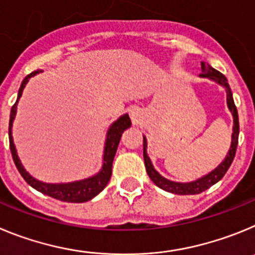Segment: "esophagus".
<instances>
[{"label":"esophagus","mask_w":255,"mask_h":255,"mask_svg":"<svg viewBox=\"0 0 255 255\" xmlns=\"http://www.w3.org/2000/svg\"><path fill=\"white\" fill-rule=\"evenodd\" d=\"M129 117L130 119H132L133 125H137V123H139V121H141L142 118V113H141V109L137 107H133L129 109Z\"/></svg>","instance_id":"34e87169"}]
</instances>
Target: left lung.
Listing matches in <instances>:
<instances>
[{"instance_id": "8db88e82", "label": "left lung", "mask_w": 255, "mask_h": 255, "mask_svg": "<svg viewBox=\"0 0 255 255\" xmlns=\"http://www.w3.org/2000/svg\"><path fill=\"white\" fill-rule=\"evenodd\" d=\"M201 68H202V73L199 75V76L207 77V79L213 80V81L217 82V84H220L221 86H224V88L226 89V95H228V107L229 109H230L231 113H233L234 127H233V136H231V146L224 161H222L221 164L215 169V170L208 173L207 175L197 179V180H194V182H190V183L171 182V180H169V179L160 175V174L153 169L152 162H151L150 157L147 156V141H146V137H143L144 166H146V171H147L150 179L155 183L156 185H157V187L161 188V189L166 190V192H170V193H174V194H180V196H187V194H199L202 193V192H205V190L208 189L210 187H212L213 184H216L219 180H221V179L224 178L225 174H226V171H228L229 167H230L234 157H235L236 147H238V138H239V117H238V111H236L235 103H234V99H233V93H231V89H230V85H229L228 82V79H226L221 72H219L217 70L211 67V66L208 65V63H206V62H202Z\"/></svg>"}]
</instances>
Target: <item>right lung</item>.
<instances>
[{"label":"right lung","instance_id":"obj_1","mask_svg":"<svg viewBox=\"0 0 255 255\" xmlns=\"http://www.w3.org/2000/svg\"><path fill=\"white\" fill-rule=\"evenodd\" d=\"M42 72V71H34L30 75H27L21 82V86L19 89V94H17V100L15 104L11 108L10 114V123H8V139H10V150L12 153V159L15 162L16 167L19 173L21 174L22 178L25 179V182L29 185L36 189L38 192L47 196L56 198L62 202H71V203H82V202H88L93 199L94 197L98 194L107 187V184L111 180L112 176V166H113V160L116 156L117 148H118L119 141L122 137L123 132L127 128L130 127V119L128 114H125L119 119H117L116 122L111 126V128L108 129L107 139H105V147H104V155H103V167L102 170L95 175L90 176V178L82 179V180H77V182L72 183H61V184H52V183H43L38 179L33 178L30 174L27 173L22 166L21 161H20L17 152H16L15 144H13L12 138V123L16 116V109H17V103L22 95V90H24L25 85L27 84L29 79L35 76L36 73Z\"/></svg>","mask_w":255,"mask_h":255}]
</instances>
